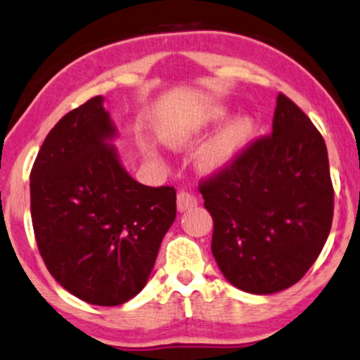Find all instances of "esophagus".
Masks as SVG:
<instances>
[{"mask_svg":"<svg viewBox=\"0 0 360 360\" xmlns=\"http://www.w3.org/2000/svg\"><path fill=\"white\" fill-rule=\"evenodd\" d=\"M195 206H197V197L192 195L191 192H180V194L176 195V210L180 212L192 210V207Z\"/></svg>","mask_w":360,"mask_h":360,"instance_id":"esophagus-1","label":"esophagus"}]
</instances>
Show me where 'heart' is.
<instances>
[{"label":"heart","instance_id":"obj_1","mask_svg":"<svg viewBox=\"0 0 360 360\" xmlns=\"http://www.w3.org/2000/svg\"><path fill=\"white\" fill-rule=\"evenodd\" d=\"M226 113L228 111L221 106L211 108L195 123H191L188 127H181V129L165 130L161 134V137L173 149L180 150L192 148V146L197 144L206 135L207 130L212 129L216 123L221 122L226 117ZM256 130V122L249 115H237V117L230 118L219 129V132L199 150V154L195 158L197 169L206 173V175L225 172V169L233 166L240 160L242 154L245 153L250 142H252ZM146 154L149 158H153V160L158 158L154 149H146Z\"/></svg>","mask_w":360,"mask_h":360}]
</instances>
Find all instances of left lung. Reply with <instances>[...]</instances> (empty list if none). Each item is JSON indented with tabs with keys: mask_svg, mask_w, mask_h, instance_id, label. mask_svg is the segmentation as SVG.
<instances>
[{
	"mask_svg": "<svg viewBox=\"0 0 360 360\" xmlns=\"http://www.w3.org/2000/svg\"><path fill=\"white\" fill-rule=\"evenodd\" d=\"M211 212V250L233 287L269 295L295 285L330 235L333 185L321 134L278 94L273 132L200 185Z\"/></svg>",
	"mask_w": 360,
	"mask_h": 360,
	"instance_id": "8db88e82",
	"label": "left lung"
}]
</instances>
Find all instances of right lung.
Returning <instances> with one entry per match:
<instances>
[{"label":"right lung","mask_w":360,"mask_h":360,"mask_svg":"<svg viewBox=\"0 0 360 360\" xmlns=\"http://www.w3.org/2000/svg\"><path fill=\"white\" fill-rule=\"evenodd\" d=\"M103 96L65 115L42 142L30 172V214L48 271L94 305L134 299L149 280L176 216L173 187L130 176Z\"/></svg>","instance_id":"1"}]
</instances>
